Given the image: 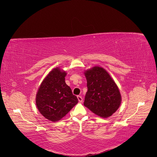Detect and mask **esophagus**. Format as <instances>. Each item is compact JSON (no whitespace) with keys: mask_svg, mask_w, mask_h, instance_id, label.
<instances>
[{"mask_svg":"<svg viewBox=\"0 0 157 157\" xmlns=\"http://www.w3.org/2000/svg\"><path fill=\"white\" fill-rule=\"evenodd\" d=\"M77 98H78V101H79V102H82V101H83V98H82V96H80V95H78L77 96Z\"/></svg>","mask_w":157,"mask_h":157,"instance_id":"1","label":"esophagus"}]
</instances>
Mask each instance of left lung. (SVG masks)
I'll use <instances>...</instances> for the list:
<instances>
[{"mask_svg": "<svg viewBox=\"0 0 157 157\" xmlns=\"http://www.w3.org/2000/svg\"><path fill=\"white\" fill-rule=\"evenodd\" d=\"M87 91L84 106L102 118H107L117 111L121 103L119 87L109 73L99 66L84 71Z\"/></svg>", "mask_w": 157, "mask_h": 157, "instance_id": "8db88e82", "label": "left lung"}]
</instances>
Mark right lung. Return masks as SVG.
<instances>
[{"label":"right lung","mask_w":157,"mask_h":157,"mask_svg":"<svg viewBox=\"0 0 157 157\" xmlns=\"http://www.w3.org/2000/svg\"><path fill=\"white\" fill-rule=\"evenodd\" d=\"M67 73L54 68L40 84L36 95V105L44 117L56 122L61 120L78 103L65 82Z\"/></svg>","instance_id":"right-lung-1"}]
</instances>
